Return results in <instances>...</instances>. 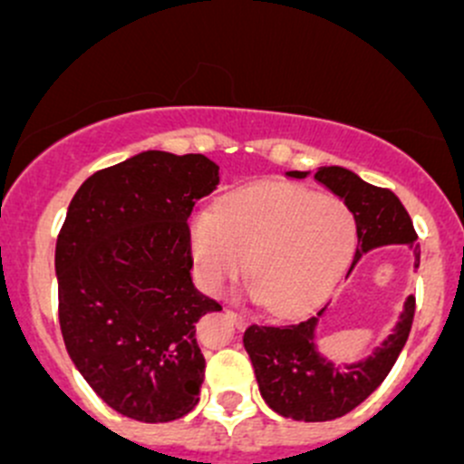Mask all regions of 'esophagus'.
Segmentation results:
<instances>
[{
    "label": "esophagus",
    "mask_w": 464,
    "mask_h": 464,
    "mask_svg": "<svg viewBox=\"0 0 464 464\" xmlns=\"http://www.w3.org/2000/svg\"><path fill=\"white\" fill-rule=\"evenodd\" d=\"M227 316L228 319H231L233 323H236L237 327H242L246 323V316L245 314H237V312H233V310H227Z\"/></svg>",
    "instance_id": "obj_1"
}]
</instances>
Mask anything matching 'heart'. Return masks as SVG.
Wrapping results in <instances>:
<instances>
[{"mask_svg": "<svg viewBox=\"0 0 464 464\" xmlns=\"http://www.w3.org/2000/svg\"><path fill=\"white\" fill-rule=\"evenodd\" d=\"M190 251L202 285L219 292L246 269L274 314H298L332 292L357 246L343 202L292 184H256L228 195L218 213L190 218Z\"/></svg>", "mask_w": 464, "mask_h": 464, "instance_id": "b5f03b06", "label": "heart"}]
</instances>
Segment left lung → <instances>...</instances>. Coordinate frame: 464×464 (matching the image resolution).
Returning a JSON list of instances; mask_svg holds the SVG:
<instances>
[{
    "mask_svg": "<svg viewBox=\"0 0 464 464\" xmlns=\"http://www.w3.org/2000/svg\"><path fill=\"white\" fill-rule=\"evenodd\" d=\"M310 172H287L292 179H305ZM314 179L336 195L357 222V254L350 271L363 254L386 245H406L420 266L418 233L409 213L386 188L366 184L362 177L341 166H323ZM348 271V274H350ZM327 305L316 316L287 325H254L245 332V350L254 363L262 400L283 418L301 422H327L357 409L368 395L377 391L395 366L415 314V296H409L392 334L382 341L366 359L357 363L336 366L332 359L319 353L316 325Z\"/></svg>",
    "mask_w": 464,
    "mask_h": 464,
    "instance_id": "obj_1",
    "label": "left lung"
}]
</instances>
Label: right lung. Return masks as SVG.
<instances>
[{"mask_svg":"<svg viewBox=\"0 0 464 464\" xmlns=\"http://www.w3.org/2000/svg\"><path fill=\"white\" fill-rule=\"evenodd\" d=\"M219 184L204 154L148 150L93 172L55 245L60 330L78 372L116 413L172 422L198 406L195 323L219 312L195 289L188 218Z\"/></svg>","mask_w":464,"mask_h":464,"instance_id":"add662e5","label":"right lung"}]
</instances>
